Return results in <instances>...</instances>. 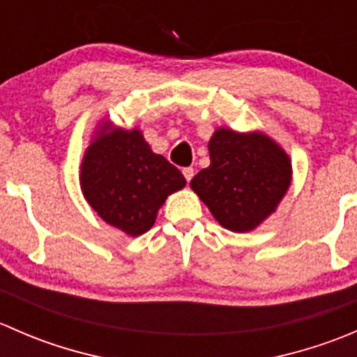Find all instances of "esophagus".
<instances>
[{"label":"esophagus","instance_id":"34e87169","mask_svg":"<svg viewBox=\"0 0 357 357\" xmlns=\"http://www.w3.org/2000/svg\"><path fill=\"white\" fill-rule=\"evenodd\" d=\"M193 174H195V171H193V167H185V169H183V176H185L186 181H188V183L192 181Z\"/></svg>","mask_w":357,"mask_h":357}]
</instances>
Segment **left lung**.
<instances>
[{"mask_svg": "<svg viewBox=\"0 0 357 357\" xmlns=\"http://www.w3.org/2000/svg\"><path fill=\"white\" fill-rule=\"evenodd\" d=\"M211 165L190 186L222 228L245 233L278 207L291 181L285 150L262 132L219 128L208 142Z\"/></svg>", "mask_w": 357, "mask_h": 357, "instance_id": "1", "label": "left lung"}]
</instances>
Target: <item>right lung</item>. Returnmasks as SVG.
<instances>
[{
    "mask_svg": "<svg viewBox=\"0 0 357 357\" xmlns=\"http://www.w3.org/2000/svg\"><path fill=\"white\" fill-rule=\"evenodd\" d=\"M186 185L178 167L153 153L139 129L98 126L81 164V190L93 211L129 236L153 226L158 208Z\"/></svg>",
    "mask_w": 357,
    "mask_h": 357,
    "instance_id": "obj_1",
    "label": "right lung"
}]
</instances>
